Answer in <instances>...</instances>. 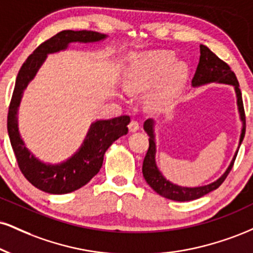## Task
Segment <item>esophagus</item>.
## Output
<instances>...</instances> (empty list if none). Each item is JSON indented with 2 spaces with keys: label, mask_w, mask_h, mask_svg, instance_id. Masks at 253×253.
Masks as SVG:
<instances>
[{
  "label": "esophagus",
  "mask_w": 253,
  "mask_h": 253,
  "mask_svg": "<svg viewBox=\"0 0 253 253\" xmlns=\"http://www.w3.org/2000/svg\"><path fill=\"white\" fill-rule=\"evenodd\" d=\"M128 129L129 132H136L139 129V123L136 120H130L128 124Z\"/></svg>",
  "instance_id": "1"
}]
</instances>
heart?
I'll return each instance as SVG.
<instances>
[{
  "mask_svg": "<svg viewBox=\"0 0 253 253\" xmlns=\"http://www.w3.org/2000/svg\"><path fill=\"white\" fill-rule=\"evenodd\" d=\"M187 77V66L175 62V56L167 51H153L140 56L133 62L125 79L124 87L129 93L145 92L163 82L156 95L154 103H160L174 94Z\"/></svg>",
  "mask_w": 253,
  "mask_h": 253,
  "instance_id": "heart-1",
  "label": "heart"
}]
</instances>
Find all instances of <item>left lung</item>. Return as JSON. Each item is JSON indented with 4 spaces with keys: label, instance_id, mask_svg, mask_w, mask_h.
<instances>
[{
    "label": "left lung",
    "instance_id": "1",
    "mask_svg": "<svg viewBox=\"0 0 253 253\" xmlns=\"http://www.w3.org/2000/svg\"><path fill=\"white\" fill-rule=\"evenodd\" d=\"M210 82H219V84H232L234 87L237 94V103H238L240 119L243 121V128L242 134L239 139V146L242 144L243 139L245 135V111L244 105H243V97L242 92L239 89V82L237 80L236 74L231 71L230 66L223 60L219 59L212 50H210L206 45L200 44V59L198 63L196 74L192 79V86L197 87L200 84H210ZM144 129L150 135V146H148L147 153L144 158V163H142V174H144L145 180L147 184L153 188L158 194L161 197H165L167 199L175 200V202H190V200L199 199L208 194L212 191L217 190V188L223 184L226 176L229 175L231 169H232L234 160H236V154H234L232 161H231L230 166L227 167L226 172L224 173L218 180H215L212 184L205 185V186L199 187H182L178 185L172 184L171 181L166 180L165 176L161 174L159 169H158L156 164V142H154V134H153V120H146L144 124ZM238 146V148H239Z\"/></svg>",
    "mask_w": 253,
    "mask_h": 253
}]
</instances>
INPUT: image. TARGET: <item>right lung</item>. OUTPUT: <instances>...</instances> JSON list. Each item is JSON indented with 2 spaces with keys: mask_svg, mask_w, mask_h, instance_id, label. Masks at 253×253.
I'll return each mask as SVG.
<instances>
[{
  "mask_svg": "<svg viewBox=\"0 0 253 253\" xmlns=\"http://www.w3.org/2000/svg\"><path fill=\"white\" fill-rule=\"evenodd\" d=\"M106 35L92 30H62L45 40L24 61L17 74L15 88L8 109V134L17 165L24 178L36 188L51 194H65L84 186L102 166L103 154L115 140L127 134L130 119L127 115L97 120L90 126L84 145L77 153L60 165H45L27 150L17 128V107L22 93L45 60L47 54L66 49L71 42H96Z\"/></svg>",
  "mask_w": 253,
  "mask_h": 253,
  "instance_id": "1",
  "label": "right lung"
}]
</instances>
